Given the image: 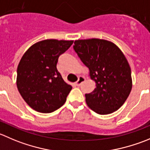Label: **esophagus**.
I'll return each mask as SVG.
<instances>
[{"label":"esophagus","instance_id":"34e87169","mask_svg":"<svg viewBox=\"0 0 150 150\" xmlns=\"http://www.w3.org/2000/svg\"><path fill=\"white\" fill-rule=\"evenodd\" d=\"M84 81H85V78H83V77H79L78 81L75 83V85H76L77 86H80Z\"/></svg>","mask_w":150,"mask_h":150}]
</instances>
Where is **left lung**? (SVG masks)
I'll return each mask as SVG.
<instances>
[{
    "label": "left lung",
    "instance_id": "8db88e82",
    "mask_svg": "<svg viewBox=\"0 0 150 150\" xmlns=\"http://www.w3.org/2000/svg\"><path fill=\"white\" fill-rule=\"evenodd\" d=\"M73 48L88 68L96 83L86 94L88 107L97 114H111L125 102L132 88L131 69L125 56L114 43L99 39L76 40Z\"/></svg>",
    "mask_w": 150,
    "mask_h": 150
}]
</instances>
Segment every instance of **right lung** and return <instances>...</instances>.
Instances as JSON below:
<instances>
[{
  "label": "right lung",
  "instance_id": "right-lung-1",
  "mask_svg": "<svg viewBox=\"0 0 150 150\" xmlns=\"http://www.w3.org/2000/svg\"><path fill=\"white\" fill-rule=\"evenodd\" d=\"M73 41L46 40L33 45L17 67L18 91L30 108L40 113H51L62 107L72 87L59 72V58Z\"/></svg>",
  "mask_w": 150,
  "mask_h": 150
}]
</instances>
